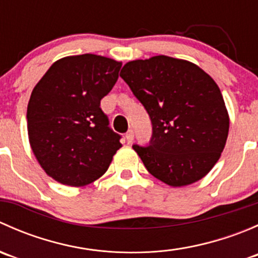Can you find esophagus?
Instances as JSON below:
<instances>
[{
	"mask_svg": "<svg viewBox=\"0 0 258 258\" xmlns=\"http://www.w3.org/2000/svg\"><path fill=\"white\" fill-rule=\"evenodd\" d=\"M134 139H135L134 131H132V130H130V131L126 134V140H127V142H128V144H132V141H134Z\"/></svg>",
	"mask_w": 258,
	"mask_h": 258,
	"instance_id": "esophagus-1",
	"label": "esophagus"
}]
</instances>
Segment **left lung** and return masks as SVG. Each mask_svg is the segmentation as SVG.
I'll list each match as a JSON object with an SVG mask.
<instances>
[{"mask_svg": "<svg viewBox=\"0 0 258 258\" xmlns=\"http://www.w3.org/2000/svg\"><path fill=\"white\" fill-rule=\"evenodd\" d=\"M119 76L152 122L150 146H134L148 172L171 187L204 178L220 160L230 128L217 83L197 64L163 54L127 62Z\"/></svg>", "mask_w": 258, "mask_h": 258, "instance_id": "8db88e82", "label": "left lung"}]
</instances>
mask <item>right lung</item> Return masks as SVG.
Here are the masks:
<instances>
[{"instance_id": "right-lung-1", "label": "right lung", "mask_w": 258, "mask_h": 258, "mask_svg": "<svg viewBox=\"0 0 258 258\" xmlns=\"http://www.w3.org/2000/svg\"><path fill=\"white\" fill-rule=\"evenodd\" d=\"M122 62L85 53L59 58L32 90L28 141L46 173L82 187L107 171L121 136L108 127L101 100L112 90Z\"/></svg>"}]
</instances>
